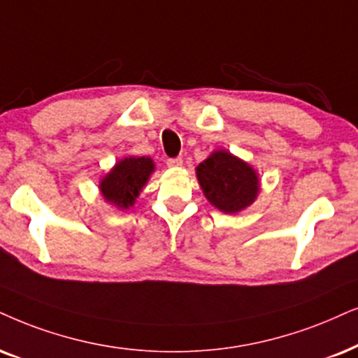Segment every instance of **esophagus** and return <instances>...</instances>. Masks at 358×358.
<instances>
[{
	"label": "esophagus",
	"mask_w": 358,
	"mask_h": 358,
	"mask_svg": "<svg viewBox=\"0 0 358 358\" xmlns=\"http://www.w3.org/2000/svg\"><path fill=\"white\" fill-rule=\"evenodd\" d=\"M166 165L171 166V169H178V166L183 165V160H182V158H180V157L169 158V160H166Z\"/></svg>",
	"instance_id": "obj_1"
}]
</instances>
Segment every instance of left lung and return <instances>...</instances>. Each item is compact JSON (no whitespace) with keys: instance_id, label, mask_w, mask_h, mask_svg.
I'll return each instance as SVG.
<instances>
[{"instance_id":"8db88e82","label":"left lung","mask_w":358,"mask_h":358,"mask_svg":"<svg viewBox=\"0 0 358 358\" xmlns=\"http://www.w3.org/2000/svg\"><path fill=\"white\" fill-rule=\"evenodd\" d=\"M203 193L211 205L224 213H238L250 206L259 192L256 171L228 152H215L196 166Z\"/></svg>"}]
</instances>
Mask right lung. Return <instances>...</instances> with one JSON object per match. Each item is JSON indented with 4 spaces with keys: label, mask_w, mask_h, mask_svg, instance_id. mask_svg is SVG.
Instances as JSON below:
<instances>
[{
    "label": "right lung",
    "mask_w": 358,
    "mask_h": 358,
    "mask_svg": "<svg viewBox=\"0 0 358 358\" xmlns=\"http://www.w3.org/2000/svg\"><path fill=\"white\" fill-rule=\"evenodd\" d=\"M153 171V162L147 157H129L119 162L101 182V192L115 206L129 208L142 192Z\"/></svg>",
    "instance_id": "obj_1"
}]
</instances>
